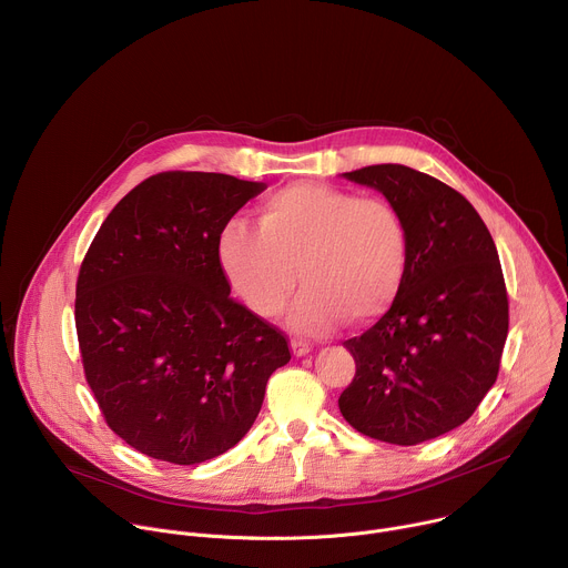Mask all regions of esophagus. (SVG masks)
Here are the masks:
<instances>
[{
    "label": "esophagus",
    "instance_id": "34e87169",
    "mask_svg": "<svg viewBox=\"0 0 568 568\" xmlns=\"http://www.w3.org/2000/svg\"><path fill=\"white\" fill-rule=\"evenodd\" d=\"M290 346H292V353L296 355V357H303V355H307L310 353V342H305V339H298V337H294L292 342H290Z\"/></svg>",
    "mask_w": 568,
    "mask_h": 568
}]
</instances>
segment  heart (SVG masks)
<instances>
[{
  "label": "heart",
  "instance_id": "b5f03b06",
  "mask_svg": "<svg viewBox=\"0 0 568 568\" xmlns=\"http://www.w3.org/2000/svg\"><path fill=\"white\" fill-rule=\"evenodd\" d=\"M220 261L256 314L283 310L296 267L303 283L292 326L323 333L342 318L366 323L397 298L409 265V233L384 197H359L328 184H292L258 209V226L231 222Z\"/></svg>",
  "mask_w": 568,
  "mask_h": 568
}]
</instances>
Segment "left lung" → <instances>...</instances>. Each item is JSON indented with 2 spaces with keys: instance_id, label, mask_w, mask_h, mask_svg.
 I'll return each instance as SVG.
<instances>
[{
  "instance_id": "left-lung-1",
  "label": "left lung",
  "mask_w": 568,
  "mask_h": 568,
  "mask_svg": "<svg viewBox=\"0 0 568 568\" xmlns=\"http://www.w3.org/2000/svg\"><path fill=\"white\" fill-rule=\"evenodd\" d=\"M399 211L409 265L388 312L344 342L355 377L339 412L359 434L418 445L463 425L493 388L508 337V292L495 240L440 180L399 164L344 173Z\"/></svg>"
}]
</instances>
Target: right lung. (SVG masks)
<instances>
[{
	"mask_svg": "<svg viewBox=\"0 0 568 568\" xmlns=\"http://www.w3.org/2000/svg\"><path fill=\"white\" fill-rule=\"evenodd\" d=\"M265 184L166 171L105 217L75 281L85 379L136 452L195 465L254 425L287 335L237 303L220 263L229 220Z\"/></svg>",
	"mask_w": 568,
	"mask_h": 568,
	"instance_id": "add662e5",
	"label": "right lung"
}]
</instances>
